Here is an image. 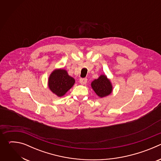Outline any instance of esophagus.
I'll use <instances>...</instances> for the list:
<instances>
[{"label": "esophagus", "instance_id": "34e87169", "mask_svg": "<svg viewBox=\"0 0 161 161\" xmlns=\"http://www.w3.org/2000/svg\"><path fill=\"white\" fill-rule=\"evenodd\" d=\"M86 82H87V79H86V78H81V79L80 80V84H81V85H85V84L86 83Z\"/></svg>", "mask_w": 161, "mask_h": 161}]
</instances>
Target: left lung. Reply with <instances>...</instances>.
<instances>
[{
  "instance_id": "obj_1",
  "label": "left lung",
  "mask_w": 161,
  "mask_h": 161,
  "mask_svg": "<svg viewBox=\"0 0 161 161\" xmlns=\"http://www.w3.org/2000/svg\"><path fill=\"white\" fill-rule=\"evenodd\" d=\"M91 87L100 98L109 96L113 91L112 83L105 75H101L97 79L92 81Z\"/></svg>"
}]
</instances>
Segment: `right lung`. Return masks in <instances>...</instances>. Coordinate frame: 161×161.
Segmentation results:
<instances>
[{
  "label": "right lung",
  "mask_w": 161,
  "mask_h": 161,
  "mask_svg": "<svg viewBox=\"0 0 161 161\" xmlns=\"http://www.w3.org/2000/svg\"><path fill=\"white\" fill-rule=\"evenodd\" d=\"M75 80L69 76L64 69H54L48 77V86L52 92L57 97L64 96L74 84Z\"/></svg>",
  "instance_id": "obj_1"
}]
</instances>
